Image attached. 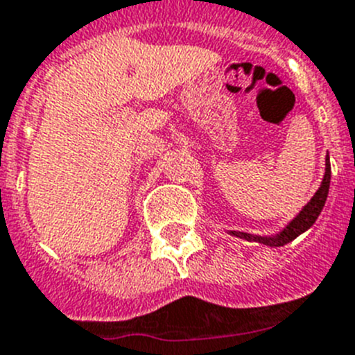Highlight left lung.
<instances>
[{
	"label": "left lung",
	"mask_w": 355,
	"mask_h": 355,
	"mask_svg": "<svg viewBox=\"0 0 355 355\" xmlns=\"http://www.w3.org/2000/svg\"><path fill=\"white\" fill-rule=\"evenodd\" d=\"M329 184H331V163H329V156H327V162H325V175H324V180H322L320 188L316 190L313 199L304 206L302 211L295 216L293 220H291L290 224L281 231V233L275 234V236H252V234L240 233V231H231V234L238 238H245V240L249 241H259V243H265V245H270V247L286 245V243H290L291 240H295L299 234H302L304 231H307V229L315 224V220L318 218L322 209H324L325 200H327Z\"/></svg>",
	"instance_id": "8db88e82"
}]
</instances>
